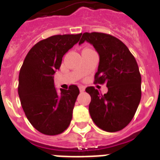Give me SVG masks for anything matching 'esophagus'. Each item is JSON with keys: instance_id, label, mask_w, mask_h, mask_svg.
Segmentation results:
<instances>
[{"instance_id": "esophagus-1", "label": "esophagus", "mask_w": 160, "mask_h": 160, "mask_svg": "<svg viewBox=\"0 0 160 160\" xmlns=\"http://www.w3.org/2000/svg\"><path fill=\"white\" fill-rule=\"evenodd\" d=\"M79 88H80V91L81 92H83L84 91H85V87H83V86H80Z\"/></svg>"}]
</instances>
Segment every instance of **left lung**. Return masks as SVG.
Returning <instances> with one entry per match:
<instances>
[{
	"mask_svg": "<svg viewBox=\"0 0 160 160\" xmlns=\"http://www.w3.org/2000/svg\"><path fill=\"white\" fill-rule=\"evenodd\" d=\"M92 44L99 55L94 83H106L108 92L101 94L93 87L90 94L89 112L94 123L107 132H117L129 123L141 98V76L136 60L121 40L110 34L85 32L79 44Z\"/></svg>",
	"mask_w": 160,
	"mask_h": 160,
	"instance_id": "8db88e82",
	"label": "left lung"
}]
</instances>
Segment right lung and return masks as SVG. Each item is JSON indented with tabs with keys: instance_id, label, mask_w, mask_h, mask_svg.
Returning <instances> with one entry per match:
<instances>
[{
	"instance_id": "add662e5",
	"label": "right lung",
	"mask_w": 160,
	"mask_h": 160,
	"mask_svg": "<svg viewBox=\"0 0 160 160\" xmlns=\"http://www.w3.org/2000/svg\"><path fill=\"white\" fill-rule=\"evenodd\" d=\"M80 34L55 35L37 42L24 60L19 75V92L23 111L31 124L47 135L62 134L69 126L77 86L58 93L54 87V73L63 56L79 42Z\"/></svg>"
}]
</instances>
